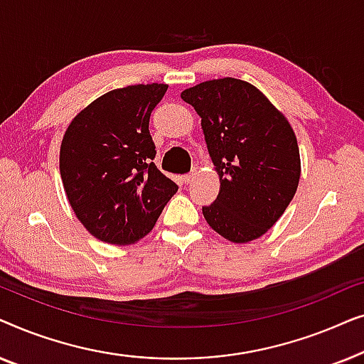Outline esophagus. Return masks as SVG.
I'll use <instances>...</instances> for the list:
<instances>
[{
    "instance_id": "obj_1",
    "label": "esophagus",
    "mask_w": 364,
    "mask_h": 364,
    "mask_svg": "<svg viewBox=\"0 0 364 364\" xmlns=\"http://www.w3.org/2000/svg\"><path fill=\"white\" fill-rule=\"evenodd\" d=\"M193 176H196V171H192L191 173H186V176H182L181 177V181L183 182V183H188L193 178Z\"/></svg>"
}]
</instances>
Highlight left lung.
Listing matches in <instances>:
<instances>
[{
	"label": "left lung",
	"mask_w": 364,
	"mask_h": 364,
	"mask_svg": "<svg viewBox=\"0 0 364 364\" xmlns=\"http://www.w3.org/2000/svg\"><path fill=\"white\" fill-rule=\"evenodd\" d=\"M200 116L207 149L220 177L208 225L227 240L262 237L283 215L300 182L296 136L287 117L253 84L213 79L181 94Z\"/></svg>",
	"instance_id": "1"
}]
</instances>
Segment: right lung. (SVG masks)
Returning <instances> with one entry per match:
<instances>
[{
  "label": "right lung",
  "instance_id": "add662e5",
  "mask_svg": "<svg viewBox=\"0 0 364 364\" xmlns=\"http://www.w3.org/2000/svg\"><path fill=\"white\" fill-rule=\"evenodd\" d=\"M167 84L114 89L84 107L64 132L59 171L69 205L92 237L131 245L156 225L177 183L154 164L149 119Z\"/></svg>",
  "mask_w": 364,
  "mask_h": 364
}]
</instances>
